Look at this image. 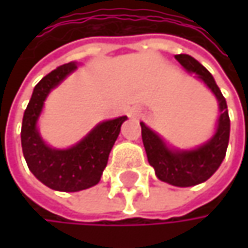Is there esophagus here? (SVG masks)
<instances>
[{
  "label": "esophagus",
  "instance_id": "34e87169",
  "mask_svg": "<svg viewBox=\"0 0 248 248\" xmlns=\"http://www.w3.org/2000/svg\"><path fill=\"white\" fill-rule=\"evenodd\" d=\"M129 115L132 116V118H135V119H138V118H140V109H138V108H132L130 109V112H129Z\"/></svg>",
  "mask_w": 248,
  "mask_h": 248
}]
</instances>
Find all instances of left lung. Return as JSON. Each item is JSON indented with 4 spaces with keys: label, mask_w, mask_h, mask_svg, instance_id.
Segmentation results:
<instances>
[{
    "label": "left lung",
    "mask_w": 248,
    "mask_h": 248,
    "mask_svg": "<svg viewBox=\"0 0 248 248\" xmlns=\"http://www.w3.org/2000/svg\"><path fill=\"white\" fill-rule=\"evenodd\" d=\"M175 59L186 72L197 75L216 94L220 108L216 133L207 143L198 146L197 149L179 151L170 148L161 136L140 122L142 142L146 151L148 162L154 167L156 176L161 181L175 186H192L207 181L221 165L230 139V118L227 102L211 73L188 54H178Z\"/></svg>",
    "instance_id": "left-lung-1"
}]
</instances>
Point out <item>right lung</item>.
I'll list each match as a JSON object with an SVG mask.
<instances>
[{
	"label": "right lung",
	"mask_w": 248,
	"mask_h": 248,
	"mask_svg": "<svg viewBox=\"0 0 248 248\" xmlns=\"http://www.w3.org/2000/svg\"><path fill=\"white\" fill-rule=\"evenodd\" d=\"M76 67V63L63 64L37 83L21 126V146L30 171L48 188L63 192L87 189L100 181L121 126L127 119L121 116L99 124L69 149L47 146L37 130L38 116L51 89L75 72Z\"/></svg>",
	"instance_id": "right-lung-1"
}]
</instances>
